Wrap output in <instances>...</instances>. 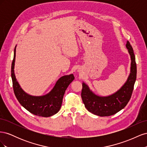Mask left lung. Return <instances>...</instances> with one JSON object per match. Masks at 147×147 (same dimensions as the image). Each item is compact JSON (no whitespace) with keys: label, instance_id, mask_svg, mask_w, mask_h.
Wrapping results in <instances>:
<instances>
[{"label":"left lung","instance_id":"8db88e82","mask_svg":"<svg viewBox=\"0 0 147 147\" xmlns=\"http://www.w3.org/2000/svg\"><path fill=\"white\" fill-rule=\"evenodd\" d=\"M126 47L131 58V73L127 82L119 90L107 97H99L83 83L81 96L84 106L91 113L100 117L111 116L125 107L129 101L136 80L137 66L134 51L129 41Z\"/></svg>","mask_w":147,"mask_h":147}]
</instances>
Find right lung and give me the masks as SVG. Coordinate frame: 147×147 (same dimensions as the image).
Instances as JSON below:
<instances>
[{
    "instance_id": "right-lung-1",
    "label": "right lung",
    "mask_w": 147,
    "mask_h": 147,
    "mask_svg": "<svg viewBox=\"0 0 147 147\" xmlns=\"http://www.w3.org/2000/svg\"><path fill=\"white\" fill-rule=\"evenodd\" d=\"M15 56L16 47L15 48L14 57L11 64V75L13 91L20 104L31 113L39 117H51L58 112L63 102V96L66 89L75 78L74 75H65L60 78L52 91L45 96H30L22 90L16 81L14 73Z\"/></svg>"
}]
</instances>
